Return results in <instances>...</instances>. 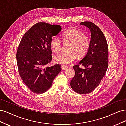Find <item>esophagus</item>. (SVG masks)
<instances>
[{
  "label": "esophagus",
  "instance_id": "obj_1",
  "mask_svg": "<svg viewBox=\"0 0 126 126\" xmlns=\"http://www.w3.org/2000/svg\"><path fill=\"white\" fill-rule=\"evenodd\" d=\"M68 67L67 66H62V70H65L67 69Z\"/></svg>",
  "mask_w": 126,
  "mask_h": 126
}]
</instances>
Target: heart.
I'll list each match as a JSON object with an SVG mask.
<instances>
[{"mask_svg":"<svg viewBox=\"0 0 126 126\" xmlns=\"http://www.w3.org/2000/svg\"><path fill=\"white\" fill-rule=\"evenodd\" d=\"M62 40L64 45L67 46L68 51L57 55L54 58L56 63L64 65H69L77 58H82L87 54L90 46V40L87 35L80 30L73 28L67 30L62 35ZM51 51L55 54H58L63 48L62 41L58 38L52 37L50 41Z\"/></svg>","mask_w":126,"mask_h":126,"instance_id":"b5f03b06","label":"heart"}]
</instances>
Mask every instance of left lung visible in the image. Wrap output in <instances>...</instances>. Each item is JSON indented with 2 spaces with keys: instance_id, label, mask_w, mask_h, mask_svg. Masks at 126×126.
Instances as JSON below:
<instances>
[{
  "instance_id": "left-lung-1",
  "label": "left lung",
  "mask_w": 126,
  "mask_h": 126,
  "mask_svg": "<svg viewBox=\"0 0 126 126\" xmlns=\"http://www.w3.org/2000/svg\"><path fill=\"white\" fill-rule=\"evenodd\" d=\"M91 32L88 51L78 64L73 66L75 75L70 82L71 88L80 94H89L100 84L108 66V48L101 29L92 22L80 23ZM84 66V68L79 67Z\"/></svg>"
}]
</instances>
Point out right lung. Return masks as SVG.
Instances as JSON below:
<instances>
[{"label": "right lung", "mask_w": 126, "mask_h": 126, "mask_svg": "<svg viewBox=\"0 0 126 126\" xmlns=\"http://www.w3.org/2000/svg\"><path fill=\"white\" fill-rule=\"evenodd\" d=\"M61 30L58 25L38 22L24 34L19 45L16 55L19 74L26 86L34 93L47 91L62 70L58 64L44 68L52 59L50 39Z\"/></svg>", "instance_id": "add662e5"}]
</instances>
